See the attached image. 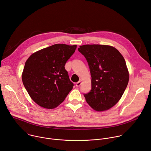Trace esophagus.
<instances>
[{
	"mask_svg": "<svg viewBox=\"0 0 151 151\" xmlns=\"http://www.w3.org/2000/svg\"><path fill=\"white\" fill-rule=\"evenodd\" d=\"M81 83H82V82H81V81H78V82L76 83V87H79V86L81 85Z\"/></svg>",
	"mask_w": 151,
	"mask_h": 151,
	"instance_id": "34e87169",
	"label": "esophagus"
}]
</instances>
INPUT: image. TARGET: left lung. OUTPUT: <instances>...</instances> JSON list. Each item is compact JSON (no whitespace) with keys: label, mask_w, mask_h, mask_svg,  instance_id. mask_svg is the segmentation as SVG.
Segmentation results:
<instances>
[{"label":"left lung","mask_w":151,"mask_h":151,"mask_svg":"<svg viewBox=\"0 0 151 151\" xmlns=\"http://www.w3.org/2000/svg\"><path fill=\"white\" fill-rule=\"evenodd\" d=\"M78 51L87 59L91 76V91L86 101L94 111L112 108L121 99L129 81L124 58L115 47L106 45H84Z\"/></svg>","instance_id":"left-lung-1"}]
</instances>
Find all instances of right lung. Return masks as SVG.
I'll return each instance as SVG.
<instances>
[{
	"label": "right lung",
	"instance_id": "1",
	"mask_svg": "<svg viewBox=\"0 0 151 151\" xmlns=\"http://www.w3.org/2000/svg\"><path fill=\"white\" fill-rule=\"evenodd\" d=\"M77 45L55 44L33 53L26 60L22 81L31 99L39 106L54 109L72 90L64 66Z\"/></svg>",
	"mask_w": 151,
	"mask_h": 151
}]
</instances>
